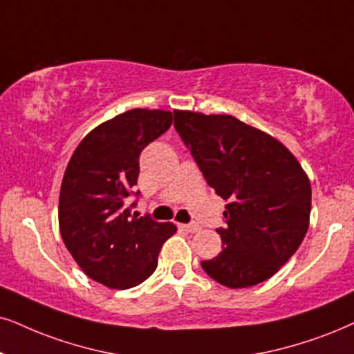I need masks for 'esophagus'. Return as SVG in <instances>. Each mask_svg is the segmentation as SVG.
<instances>
[{
  "mask_svg": "<svg viewBox=\"0 0 354 354\" xmlns=\"http://www.w3.org/2000/svg\"><path fill=\"white\" fill-rule=\"evenodd\" d=\"M180 227L183 230L189 232V234H196V232L201 230V227L198 225V223H180Z\"/></svg>",
  "mask_w": 354,
  "mask_h": 354,
  "instance_id": "34e87169",
  "label": "esophagus"
}]
</instances>
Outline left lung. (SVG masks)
Wrapping results in <instances>:
<instances>
[{
    "mask_svg": "<svg viewBox=\"0 0 354 354\" xmlns=\"http://www.w3.org/2000/svg\"><path fill=\"white\" fill-rule=\"evenodd\" d=\"M174 129L205 181L225 199L222 252L201 263L218 284L270 279L301 247L310 218L306 171L286 147L234 115L174 111Z\"/></svg>",
    "mask_w": 354,
    "mask_h": 354,
    "instance_id": "obj_1",
    "label": "left lung"
}]
</instances>
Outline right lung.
<instances>
[{
  "label": "right lung",
  "mask_w": 354,
  "mask_h": 354,
  "mask_svg": "<svg viewBox=\"0 0 354 354\" xmlns=\"http://www.w3.org/2000/svg\"><path fill=\"white\" fill-rule=\"evenodd\" d=\"M173 114L131 109L93 129L65 169L58 225L75 261L86 276L111 289L144 283L158 265L163 243L176 232L171 222L131 216L127 204L137 185L138 158L169 129Z\"/></svg>",
  "instance_id": "obj_1"
}]
</instances>
